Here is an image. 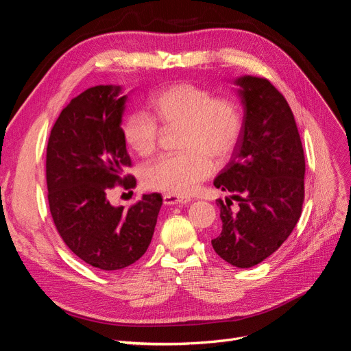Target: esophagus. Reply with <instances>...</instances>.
<instances>
[{"mask_svg":"<svg viewBox=\"0 0 351 351\" xmlns=\"http://www.w3.org/2000/svg\"><path fill=\"white\" fill-rule=\"evenodd\" d=\"M190 200H192L190 197H183V196H177V195H171V193L164 195L165 205H187Z\"/></svg>","mask_w":351,"mask_h":351,"instance_id":"34e87169","label":"esophagus"}]
</instances>
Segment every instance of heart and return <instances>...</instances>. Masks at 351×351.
<instances>
[{
	"label": "heart",
	"instance_id": "obj_1",
	"mask_svg": "<svg viewBox=\"0 0 351 351\" xmlns=\"http://www.w3.org/2000/svg\"><path fill=\"white\" fill-rule=\"evenodd\" d=\"M152 114L130 111L121 123L125 145L139 156L152 155L161 129L178 127L182 151L156 158L142 169L147 189L177 196L192 195L199 183L214 173L212 158L230 156L240 139L243 119L236 102L214 98L210 90L193 83H176L152 95Z\"/></svg>",
	"mask_w": 351,
	"mask_h": 351
}]
</instances>
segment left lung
<instances>
[{
	"mask_svg": "<svg viewBox=\"0 0 351 351\" xmlns=\"http://www.w3.org/2000/svg\"><path fill=\"white\" fill-rule=\"evenodd\" d=\"M244 107L240 139L217 189L239 202L236 211L218 199L221 234L212 240L218 256L252 268L278 250L302 215L304 152L293 111L274 84L254 76L236 79Z\"/></svg>",
	"mask_w": 351,
	"mask_h": 351,
	"instance_id": "obj_1",
	"label": "left lung"
}]
</instances>
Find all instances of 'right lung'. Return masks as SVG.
<instances>
[{
    "label": "right lung",
    "mask_w": 351,
    "mask_h": 351,
    "mask_svg": "<svg viewBox=\"0 0 351 351\" xmlns=\"http://www.w3.org/2000/svg\"><path fill=\"white\" fill-rule=\"evenodd\" d=\"M119 86H95L71 99L52 127L47 146V187L52 221L66 246L92 267L119 271L139 261L154 236L159 193L129 208L112 206L115 186L136 178L121 133L125 97Z\"/></svg>",
    "instance_id": "right-lung-1"
}]
</instances>
